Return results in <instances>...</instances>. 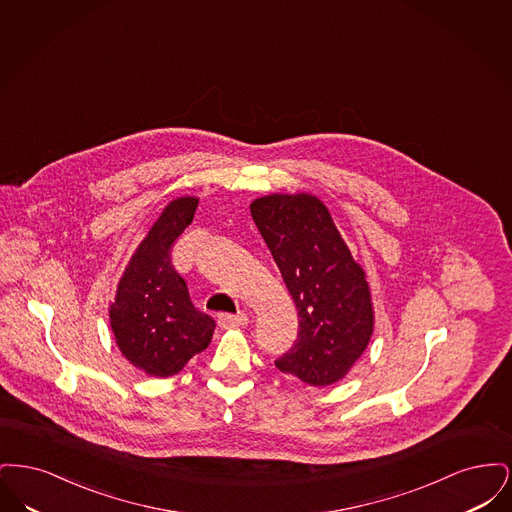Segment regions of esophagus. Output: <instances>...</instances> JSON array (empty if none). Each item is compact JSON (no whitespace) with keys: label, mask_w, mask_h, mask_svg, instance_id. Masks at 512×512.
<instances>
[{"label":"esophagus","mask_w":512,"mask_h":512,"mask_svg":"<svg viewBox=\"0 0 512 512\" xmlns=\"http://www.w3.org/2000/svg\"><path fill=\"white\" fill-rule=\"evenodd\" d=\"M249 322V318L245 313H238V315H230V313H222L219 315V326L228 330V328H240Z\"/></svg>","instance_id":"esophagus-1"}]
</instances>
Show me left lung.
Wrapping results in <instances>:
<instances>
[{
	"instance_id": "left-lung-1",
	"label": "left lung",
	"mask_w": 512,
	"mask_h": 512,
	"mask_svg": "<svg viewBox=\"0 0 512 512\" xmlns=\"http://www.w3.org/2000/svg\"><path fill=\"white\" fill-rule=\"evenodd\" d=\"M251 217L299 317L297 340L276 366L309 386H330L349 372L372 336L365 272L315 195L259 197L251 203Z\"/></svg>"
}]
</instances>
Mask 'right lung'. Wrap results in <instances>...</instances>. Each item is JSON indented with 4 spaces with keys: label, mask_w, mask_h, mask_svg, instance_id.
Wrapping results in <instances>:
<instances>
[{
    "label": "right lung",
    "mask_w": 512,
    "mask_h": 512,
    "mask_svg": "<svg viewBox=\"0 0 512 512\" xmlns=\"http://www.w3.org/2000/svg\"><path fill=\"white\" fill-rule=\"evenodd\" d=\"M197 197H178L151 226L122 274L109 317L122 355L149 376L167 378L203 351L215 320L197 311L172 267V245L194 220Z\"/></svg>",
    "instance_id": "add662e5"
}]
</instances>
